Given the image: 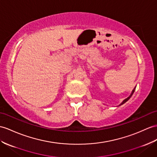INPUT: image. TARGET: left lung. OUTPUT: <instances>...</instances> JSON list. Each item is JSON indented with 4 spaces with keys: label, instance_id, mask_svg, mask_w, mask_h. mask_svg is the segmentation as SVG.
I'll use <instances>...</instances> for the list:
<instances>
[{
    "label": "left lung",
    "instance_id": "8db88e82",
    "mask_svg": "<svg viewBox=\"0 0 157 157\" xmlns=\"http://www.w3.org/2000/svg\"><path fill=\"white\" fill-rule=\"evenodd\" d=\"M135 89H136V86L135 87V88H134V89H133V90H132V93H131V94H130L129 95V97H128L127 98H125L124 99V100L123 101V102H122L121 103V104L119 105H118V106H121V105H123V104H124V103L126 102H127V101H128V100H129V99H130V98H131V97H132V94L134 93V92H135Z\"/></svg>",
    "mask_w": 157,
    "mask_h": 157
}]
</instances>
